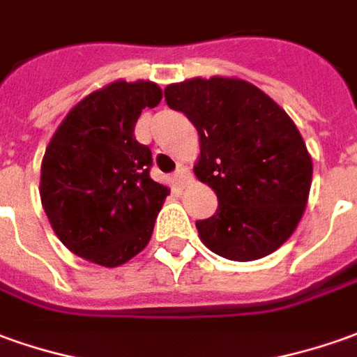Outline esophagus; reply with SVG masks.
<instances>
[{
	"mask_svg": "<svg viewBox=\"0 0 357 357\" xmlns=\"http://www.w3.org/2000/svg\"><path fill=\"white\" fill-rule=\"evenodd\" d=\"M173 178H174V183L178 184V186H183V184L186 183V178H188V171H186V167H183V165H181V167L174 171Z\"/></svg>",
	"mask_w": 357,
	"mask_h": 357,
	"instance_id": "1",
	"label": "esophagus"
}]
</instances>
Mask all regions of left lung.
I'll return each mask as SVG.
<instances>
[{
	"label": "left lung",
	"mask_w": 357,
	"mask_h": 357,
	"mask_svg": "<svg viewBox=\"0 0 357 357\" xmlns=\"http://www.w3.org/2000/svg\"><path fill=\"white\" fill-rule=\"evenodd\" d=\"M200 136L194 174L218 194V210L196 221L202 243L237 262L268 257L305 211L313 163L305 142L266 93L237 77H194L165 89Z\"/></svg>",
	"instance_id": "left-lung-1"
}]
</instances>
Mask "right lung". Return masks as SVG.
Here are the masks:
<instances>
[{
  "label": "right lung",
  "instance_id": "add662e5",
  "mask_svg": "<svg viewBox=\"0 0 357 357\" xmlns=\"http://www.w3.org/2000/svg\"><path fill=\"white\" fill-rule=\"evenodd\" d=\"M163 93L153 81H114L63 118L46 147L40 200L58 239L77 257L114 268L151 239L169 188L155 183L151 149L134 128Z\"/></svg>",
  "mask_w": 357,
  "mask_h": 357
}]
</instances>
